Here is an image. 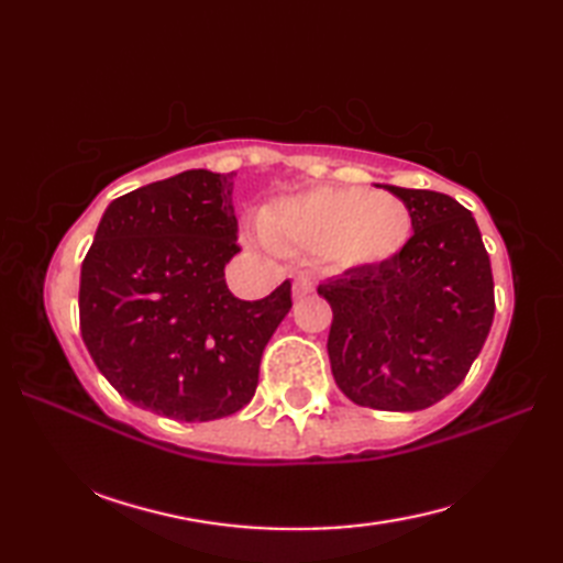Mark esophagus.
<instances>
[{"label":"esophagus","instance_id":"34e87169","mask_svg":"<svg viewBox=\"0 0 563 563\" xmlns=\"http://www.w3.org/2000/svg\"><path fill=\"white\" fill-rule=\"evenodd\" d=\"M292 292H295L297 300H302V297H309L314 292V283L309 278H297L295 285H292Z\"/></svg>","mask_w":563,"mask_h":563}]
</instances>
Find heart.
Listing matches in <instances>:
<instances>
[{
  "label": "heart",
  "mask_w": 563,
  "mask_h": 563,
  "mask_svg": "<svg viewBox=\"0 0 563 563\" xmlns=\"http://www.w3.org/2000/svg\"><path fill=\"white\" fill-rule=\"evenodd\" d=\"M261 232L283 251H312L336 268L389 261L411 234V212L391 194L319 188L261 214Z\"/></svg>",
  "instance_id": "obj_1"
}]
</instances>
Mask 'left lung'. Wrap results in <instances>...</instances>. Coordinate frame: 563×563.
<instances>
[{
    "label": "left lung",
    "mask_w": 563,
    "mask_h": 563,
    "mask_svg": "<svg viewBox=\"0 0 563 563\" xmlns=\"http://www.w3.org/2000/svg\"><path fill=\"white\" fill-rule=\"evenodd\" d=\"M411 212L409 242L377 266L319 283L333 309L331 373L357 406L421 411L462 385L492 331V258L472 212L438 190L387 186Z\"/></svg>",
    "instance_id": "8db88e82"
}]
</instances>
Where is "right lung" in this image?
<instances>
[{
    "label": "right lung",
    "mask_w": 563,
    "mask_h": 563,
    "mask_svg": "<svg viewBox=\"0 0 563 563\" xmlns=\"http://www.w3.org/2000/svg\"><path fill=\"white\" fill-rule=\"evenodd\" d=\"M232 176L184 172L115 198L81 263V339L115 391L174 421L254 399L261 357L292 307L285 280L256 302L227 288L242 251Z\"/></svg>",
    "instance_id": "right-lung-1"
}]
</instances>
